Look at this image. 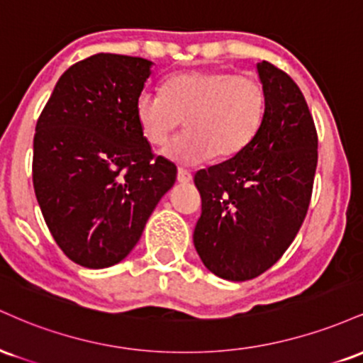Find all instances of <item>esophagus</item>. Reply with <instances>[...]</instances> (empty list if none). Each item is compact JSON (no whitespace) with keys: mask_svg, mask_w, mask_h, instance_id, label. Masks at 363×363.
I'll use <instances>...</instances> for the list:
<instances>
[{"mask_svg":"<svg viewBox=\"0 0 363 363\" xmlns=\"http://www.w3.org/2000/svg\"><path fill=\"white\" fill-rule=\"evenodd\" d=\"M177 181L181 182V184H187V182L193 181V174L186 169H179L177 170Z\"/></svg>","mask_w":363,"mask_h":363,"instance_id":"obj_1","label":"esophagus"}]
</instances>
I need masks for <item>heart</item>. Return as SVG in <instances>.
Listing matches in <instances>:
<instances>
[{"label": "heart", "mask_w": 363, "mask_h": 363, "mask_svg": "<svg viewBox=\"0 0 363 363\" xmlns=\"http://www.w3.org/2000/svg\"><path fill=\"white\" fill-rule=\"evenodd\" d=\"M264 114L262 83L225 69L170 74L164 94L141 90L135 101L141 135L155 148H167L186 121L189 133L172 147V155L186 164L239 155L256 138Z\"/></svg>", "instance_id": "1"}]
</instances>
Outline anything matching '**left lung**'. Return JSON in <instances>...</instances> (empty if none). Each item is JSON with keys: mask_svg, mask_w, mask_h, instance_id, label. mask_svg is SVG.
<instances>
[{"mask_svg": "<svg viewBox=\"0 0 363 363\" xmlns=\"http://www.w3.org/2000/svg\"><path fill=\"white\" fill-rule=\"evenodd\" d=\"M257 72L266 114L256 138L194 174L201 194L194 247L211 273L230 281L259 277L294 242L318 167V131L297 83L268 61Z\"/></svg>", "mask_w": 363, "mask_h": 363, "instance_id": "left-lung-1", "label": "left lung"}]
</instances>
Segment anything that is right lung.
I'll use <instances>...</instances> for the list:
<instances>
[{"mask_svg": "<svg viewBox=\"0 0 363 363\" xmlns=\"http://www.w3.org/2000/svg\"><path fill=\"white\" fill-rule=\"evenodd\" d=\"M150 66L106 52L74 62L37 121V201L56 244L83 268L123 261L176 182L177 167L153 153L135 116Z\"/></svg>", "mask_w": 363, "mask_h": 363, "instance_id": "obj_1", "label": "right lung"}]
</instances>
